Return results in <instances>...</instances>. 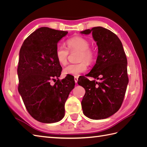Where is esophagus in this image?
<instances>
[{"label":"esophagus","mask_w":147,"mask_h":147,"mask_svg":"<svg viewBox=\"0 0 147 147\" xmlns=\"http://www.w3.org/2000/svg\"><path fill=\"white\" fill-rule=\"evenodd\" d=\"M78 77H74V80H75V83H77V82H78Z\"/></svg>","instance_id":"obj_1"}]
</instances>
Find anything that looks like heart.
Masks as SVG:
<instances>
[{"label": "heart", "mask_w": 147, "mask_h": 147, "mask_svg": "<svg viewBox=\"0 0 147 147\" xmlns=\"http://www.w3.org/2000/svg\"><path fill=\"white\" fill-rule=\"evenodd\" d=\"M68 50L70 52L77 51L80 54L78 61L81 63L78 64H70L63 69V74L65 75H72L78 77L81 74L86 72L88 69L86 61L91 64L94 61L95 54L90 48V43L88 40L82 37H74L66 41ZM65 47L59 44L56 48V57L57 61L61 65H65L67 61L69 51ZM84 61H86L84 62Z\"/></svg>", "instance_id": "1"}]
</instances>
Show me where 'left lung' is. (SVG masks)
I'll return each instance as SVG.
<instances>
[{"label": "left lung", "instance_id": "1", "mask_svg": "<svg viewBox=\"0 0 147 147\" xmlns=\"http://www.w3.org/2000/svg\"><path fill=\"white\" fill-rule=\"evenodd\" d=\"M90 33L98 47V56L87 76L100 82L84 77L78 84L86 91L82 101L84 115L101 119L112 116L121 107L129 82L127 58L121 42L112 31L99 26L81 32Z\"/></svg>", "mask_w": 147, "mask_h": 147}]
</instances>
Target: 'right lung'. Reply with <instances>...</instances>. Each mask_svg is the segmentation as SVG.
Segmentation results:
<instances>
[{
  "instance_id": "1",
  "label": "right lung",
  "mask_w": 147,
  "mask_h": 147,
  "mask_svg": "<svg viewBox=\"0 0 147 147\" xmlns=\"http://www.w3.org/2000/svg\"><path fill=\"white\" fill-rule=\"evenodd\" d=\"M67 33L47 27L38 28L26 38L20 49L18 92L29 113L41 123H56L64 118L65 101L75 86L71 76L61 81L55 80L62 71L56 48ZM51 80L57 81L54 86L50 84Z\"/></svg>"
}]
</instances>
